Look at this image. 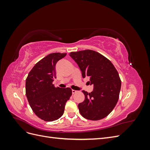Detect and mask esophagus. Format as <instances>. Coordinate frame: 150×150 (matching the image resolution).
<instances>
[{"mask_svg":"<svg viewBox=\"0 0 150 150\" xmlns=\"http://www.w3.org/2000/svg\"><path fill=\"white\" fill-rule=\"evenodd\" d=\"M77 93V91L74 90V89L72 90V94H74V93Z\"/></svg>","mask_w":150,"mask_h":150,"instance_id":"esophagus-1","label":"esophagus"}]
</instances>
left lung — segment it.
<instances>
[{
	"instance_id": "obj_1",
	"label": "left lung",
	"mask_w": 150,
	"mask_h": 150,
	"mask_svg": "<svg viewBox=\"0 0 150 150\" xmlns=\"http://www.w3.org/2000/svg\"><path fill=\"white\" fill-rule=\"evenodd\" d=\"M69 56L78 65L83 78L88 77L92 92L83 91L85 99L78 104L84 118L96 121L107 116L118 101L121 82L117 70L106 57L92 50L72 52Z\"/></svg>"
}]
</instances>
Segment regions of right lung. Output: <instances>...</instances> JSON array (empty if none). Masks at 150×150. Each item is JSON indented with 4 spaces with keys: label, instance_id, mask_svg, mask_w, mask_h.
<instances>
[{
    "label": "right lung",
    "instance_id": "add662e5",
    "mask_svg": "<svg viewBox=\"0 0 150 150\" xmlns=\"http://www.w3.org/2000/svg\"><path fill=\"white\" fill-rule=\"evenodd\" d=\"M66 53L50 54L36 63L25 81V94L30 106L39 118L45 121L58 120L64 114L66 102L72 95L69 88H55L57 62Z\"/></svg>",
    "mask_w": 150,
    "mask_h": 150
}]
</instances>
